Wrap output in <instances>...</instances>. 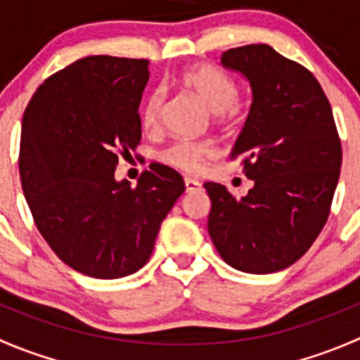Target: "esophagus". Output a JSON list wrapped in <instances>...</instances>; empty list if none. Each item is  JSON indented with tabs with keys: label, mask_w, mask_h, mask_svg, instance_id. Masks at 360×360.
Instances as JSON below:
<instances>
[{
	"label": "esophagus",
	"mask_w": 360,
	"mask_h": 360,
	"mask_svg": "<svg viewBox=\"0 0 360 360\" xmlns=\"http://www.w3.org/2000/svg\"><path fill=\"white\" fill-rule=\"evenodd\" d=\"M184 184H186L188 193H191V191H198L202 188L200 181L193 179V177H184Z\"/></svg>",
	"instance_id": "obj_1"
}]
</instances>
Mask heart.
Masks as SVG:
<instances>
[{
	"label": "heart",
	"instance_id": "b5f03b06",
	"mask_svg": "<svg viewBox=\"0 0 360 360\" xmlns=\"http://www.w3.org/2000/svg\"><path fill=\"white\" fill-rule=\"evenodd\" d=\"M177 82L186 92L214 115V122L230 123L242 116V104L237 101V82L228 72L212 64H193L181 71ZM165 96L160 89L146 96L141 106V125L148 132H153L160 125ZM214 155V148L202 141H177L162 153V160L169 165L186 172H198L203 163Z\"/></svg>",
	"mask_w": 360,
	"mask_h": 360
}]
</instances>
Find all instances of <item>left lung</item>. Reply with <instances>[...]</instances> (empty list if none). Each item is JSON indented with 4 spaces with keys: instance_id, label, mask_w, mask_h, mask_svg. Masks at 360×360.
Masks as SVG:
<instances>
[{
    "instance_id": "left-lung-1",
    "label": "left lung",
    "mask_w": 360,
    "mask_h": 360,
    "mask_svg": "<svg viewBox=\"0 0 360 360\" xmlns=\"http://www.w3.org/2000/svg\"><path fill=\"white\" fill-rule=\"evenodd\" d=\"M252 89L245 125L231 151L254 186L237 198L217 183L210 197L209 235L230 266L274 274L296 263L331 212L341 169V143L321 83L301 64L264 43L221 56Z\"/></svg>"
}]
</instances>
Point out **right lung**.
I'll use <instances>...</instances> for the list:
<instances>
[{"mask_svg":"<svg viewBox=\"0 0 360 360\" xmlns=\"http://www.w3.org/2000/svg\"><path fill=\"white\" fill-rule=\"evenodd\" d=\"M146 59L90 56L45 79L22 118L19 172L36 228L72 270L120 278L150 259L184 191L177 170L150 163L137 186L115 179L141 143Z\"/></svg>","mask_w":360,"mask_h":360,"instance_id":"obj_1","label":"right lung"}]
</instances>
